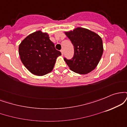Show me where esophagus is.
I'll return each mask as SVG.
<instances>
[{"label":"esophagus","instance_id":"esophagus-1","mask_svg":"<svg viewBox=\"0 0 127 127\" xmlns=\"http://www.w3.org/2000/svg\"><path fill=\"white\" fill-rule=\"evenodd\" d=\"M61 53H62V55H63V54H64L63 49H62V50H61Z\"/></svg>","mask_w":127,"mask_h":127}]
</instances>
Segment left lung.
<instances>
[{
	"instance_id": "1",
	"label": "left lung",
	"mask_w": 127,
	"mask_h": 127,
	"mask_svg": "<svg viewBox=\"0 0 127 127\" xmlns=\"http://www.w3.org/2000/svg\"><path fill=\"white\" fill-rule=\"evenodd\" d=\"M65 34L74 46L73 57L70 60L64 59L70 69L81 75L95 69L103 52L101 37L95 32L82 27L65 32Z\"/></svg>"
}]
</instances>
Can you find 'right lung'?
Listing matches in <instances>:
<instances>
[{"mask_svg":"<svg viewBox=\"0 0 127 127\" xmlns=\"http://www.w3.org/2000/svg\"><path fill=\"white\" fill-rule=\"evenodd\" d=\"M21 62L33 75L43 76L51 72L61 52L55 48L47 33L40 30L27 36L18 48Z\"/></svg>","mask_w":127,"mask_h":127,"instance_id":"right-lung-1","label":"right lung"}]
</instances>
